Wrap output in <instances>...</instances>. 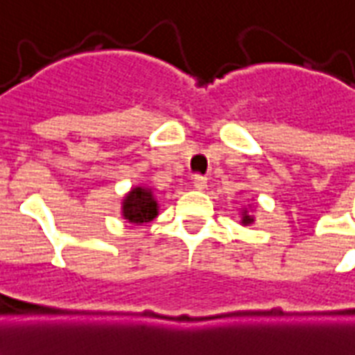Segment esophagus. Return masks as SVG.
I'll list each match as a JSON object with an SVG mask.
<instances>
[{"label":"esophagus","instance_id":"1","mask_svg":"<svg viewBox=\"0 0 355 355\" xmlns=\"http://www.w3.org/2000/svg\"><path fill=\"white\" fill-rule=\"evenodd\" d=\"M206 186H208V178L200 177V175H195V177H193V188L199 189V191H202V189H206Z\"/></svg>","mask_w":355,"mask_h":355}]
</instances>
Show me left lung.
Masks as SVG:
<instances>
[{"mask_svg": "<svg viewBox=\"0 0 355 355\" xmlns=\"http://www.w3.org/2000/svg\"><path fill=\"white\" fill-rule=\"evenodd\" d=\"M252 205H248V208H241V225L243 227H248V225H252L254 223V216H252Z\"/></svg>", "mask_w": 355, "mask_h": 355, "instance_id": "8db88e82", "label": "left lung"}]
</instances>
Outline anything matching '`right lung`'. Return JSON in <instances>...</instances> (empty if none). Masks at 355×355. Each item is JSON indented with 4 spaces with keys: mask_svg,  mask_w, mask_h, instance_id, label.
I'll use <instances>...</instances> for the list:
<instances>
[{
    "mask_svg": "<svg viewBox=\"0 0 355 355\" xmlns=\"http://www.w3.org/2000/svg\"><path fill=\"white\" fill-rule=\"evenodd\" d=\"M158 200L149 186H134L121 200V217L130 225H147L158 216Z\"/></svg>",
    "mask_w": 355,
    "mask_h": 355,
    "instance_id": "add662e5",
    "label": "right lung"
}]
</instances>
